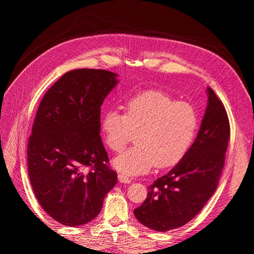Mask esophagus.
<instances>
[{"label":"esophagus","mask_w":254,"mask_h":254,"mask_svg":"<svg viewBox=\"0 0 254 254\" xmlns=\"http://www.w3.org/2000/svg\"><path fill=\"white\" fill-rule=\"evenodd\" d=\"M118 177H119L120 182H122V183H130V182H131V180H130L127 176L123 175V174H119Z\"/></svg>","instance_id":"1"}]
</instances>
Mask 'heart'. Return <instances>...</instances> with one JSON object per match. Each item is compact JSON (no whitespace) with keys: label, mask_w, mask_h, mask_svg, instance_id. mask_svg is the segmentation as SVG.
<instances>
[{"label":"heart","mask_w":254,"mask_h":254,"mask_svg":"<svg viewBox=\"0 0 254 254\" xmlns=\"http://www.w3.org/2000/svg\"><path fill=\"white\" fill-rule=\"evenodd\" d=\"M125 113L107 111L101 129L108 148L120 152L135 134V147L114 158V168L127 176L174 166L186 156L196 135L198 120L193 107L176 102L161 91H148L130 98Z\"/></svg>","instance_id":"1"}]
</instances>
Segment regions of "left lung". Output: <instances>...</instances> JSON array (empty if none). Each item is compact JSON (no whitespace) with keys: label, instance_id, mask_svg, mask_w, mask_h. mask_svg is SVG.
Segmentation results:
<instances>
[{"label":"left lung","instance_id":"left-lung-1","mask_svg":"<svg viewBox=\"0 0 254 254\" xmlns=\"http://www.w3.org/2000/svg\"><path fill=\"white\" fill-rule=\"evenodd\" d=\"M207 105L196 140L178 163L148 187L134 209L136 219L155 231L180 228L193 219L216 190L230 139L226 109L206 88Z\"/></svg>","mask_w":254,"mask_h":254}]
</instances>
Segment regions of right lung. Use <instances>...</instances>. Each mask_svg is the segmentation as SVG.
I'll list each match as a JSON object with an SVG mask.
<instances>
[{"label": "right lung", "mask_w": 254, "mask_h": 254, "mask_svg": "<svg viewBox=\"0 0 254 254\" xmlns=\"http://www.w3.org/2000/svg\"><path fill=\"white\" fill-rule=\"evenodd\" d=\"M118 76L93 68L67 72L38 108L27 145L28 176L42 209L59 224L77 227L94 219L118 182L101 137V106Z\"/></svg>", "instance_id": "1"}]
</instances>
